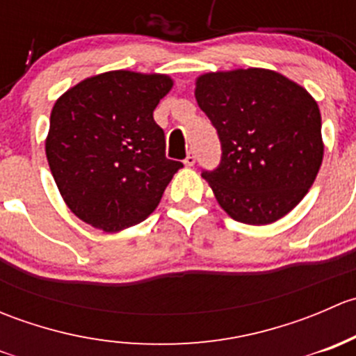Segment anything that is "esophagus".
<instances>
[{
	"mask_svg": "<svg viewBox=\"0 0 356 356\" xmlns=\"http://www.w3.org/2000/svg\"><path fill=\"white\" fill-rule=\"evenodd\" d=\"M195 163H196V156L193 155V153H188V156L184 158V165L186 167H193Z\"/></svg>",
	"mask_w": 356,
	"mask_h": 356,
	"instance_id": "esophagus-1",
	"label": "esophagus"
}]
</instances>
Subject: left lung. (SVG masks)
Listing matches in <instances>:
<instances>
[{
    "label": "left lung",
    "instance_id": "left-lung-1",
    "mask_svg": "<svg viewBox=\"0 0 356 356\" xmlns=\"http://www.w3.org/2000/svg\"><path fill=\"white\" fill-rule=\"evenodd\" d=\"M195 96L220 139V163L201 172L218 204L251 225L289 213L324 156L317 102L267 68L208 72L196 79Z\"/></svg>",
    "mask_w": 356,
    "mask_h": 356
}]
</instances>
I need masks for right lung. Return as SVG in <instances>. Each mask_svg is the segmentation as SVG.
<instances>
[{"label": "right lung", "instance_id": "add662e5", "mask_svg": "<svg viewBox=\"0 0 356 356\" xmlns=\"http://www.w3.org/2000/svg\"><path fill=\"white\" fill-rule=\"evenodd\" d=\"M172 86L163 74L113 70L56 99L46 156L60 195L86 224L105 232L139 224L184 167L165 156L163 129L153 118Z\"/></svg>", "mask_w": 356, "mask_h": 356}]
</instances>
